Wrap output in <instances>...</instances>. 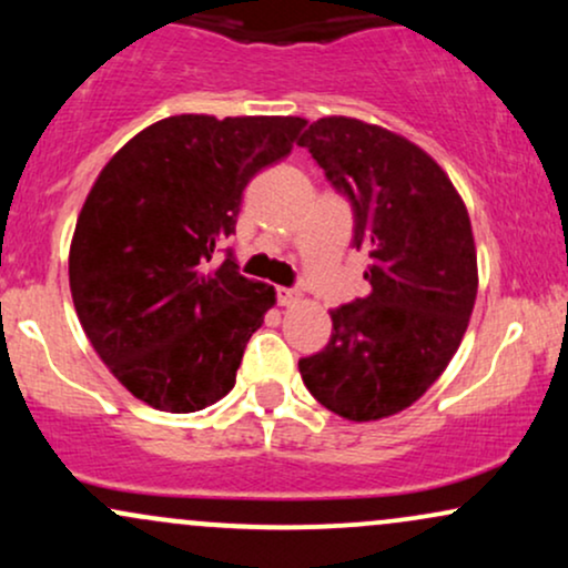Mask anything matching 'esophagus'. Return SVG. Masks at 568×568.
<instances>
[{"mask_svg": "<svg viewBox=\"0 0 568 568\" xmlns=\"http://www.w3.org/2000/svg\"><path fill=\"white\" fill-rule=\"evenodd\" d=\"M275 296H277V304L280 306H291V304L298 302V291L283 288V285H280V288H275Z\"/></svg>", "mask_w": 568, "mask_h": 568, "instance_id": "34e87169", "label": "esophagus"}]
</instances>
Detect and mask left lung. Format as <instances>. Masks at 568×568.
<instances>
[{
	"mask_svg": "<svg viewBox=\"0 0 568 568\" xmlns=\"http://www.w3.org/2000/svg\"><path fill=\"white\" fill-rule=\"evenodd\" d=\"M352 207L371 293L331 310L328 344L298 371L317 403L352 422L408 408L459 349L478 293L470 216L419 146L379 125L325 116L298 139Z\"/></svg>",
	"mask_w": 568,
	"mask_h": 568,
	"instance_id": "8db88e82",
	"label": "left lung"
}]
</instances>
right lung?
<instances>
[{"label":"right lung","instance_id":"right-lung-1","mask_svg":"<svg viewBox=\"0 0 568 568\" xmlns=\"http://www.w3.org/2000/svg\"><path fill=\"white\" fill-rule=\"evenodd\" d=\"M302 116L179 114L106 162L69 253L74 310L109 371L152 408L192 414L234 387L275 288L240 275L234 234L245 186L288 158Z\"/></svg>","mask_w":568,"mask_h":568}]
</instances>
